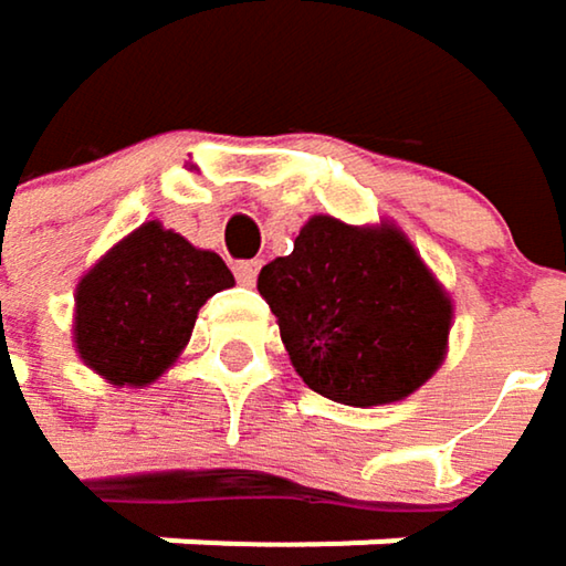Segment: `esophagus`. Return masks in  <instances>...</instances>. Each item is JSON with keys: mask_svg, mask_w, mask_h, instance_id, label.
I'll use <instances>...</instances> for the list:
<instances>
[{"mask_svg": "<svg viewBox=\"0 0 566 566\" xmlns=\"http://www.w3.org/2000/svg\"><path fill=\"white\" fill-rule=\"evenodd\" d=\"M233 273H237V280L243 286H253L256 283V273H260V263L256 260H240V263H233Z\"/></svg>", "mask_w": 566, "mask_h": 566, "instance_id": "1", "label": "esophagus"}]
</instances>
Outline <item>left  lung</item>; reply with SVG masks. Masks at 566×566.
Here are the masks:
<instances>
[{
	"label": "left lung",
	"instance_id": "8db88e82",
	"mask_svg": "<svg viewBox=\"0 0 566 566\" xmlns=\"http://www.w3.org/2000/svg\"><path fill=\"white\" fill-rule=\"evenodd\" d=\"M256 290L280 323L293 369L333 402H399L444 359L451 300L392 223L310 217L293 253L260 270Z\"/></svg>",
	"mask_w": 566,
	"mask_h": 566
}]
</instances>
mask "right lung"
Instances as JSON below:
<instances>
[{
  "label": "right lung",
  "mask_w": 566,
  "mask_h": 566,
  "mask_svg": "<svg viewBox=\"0 0 566 566\" xmlns=\"http://www.w3.org/2000/svg\"><path fill=\"white\" fill-rule=\"evenodd\" d=\"M227 286L233 273L217 253L142 223L82 276L75 349L112 386H150L187 346L197 310Z\"/></svg>",
  "instance_id": "obj_1"
}]
</instances>
